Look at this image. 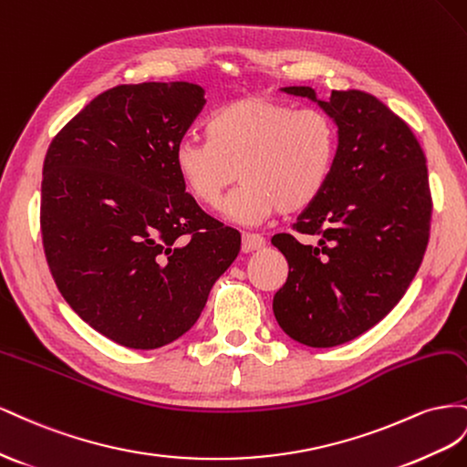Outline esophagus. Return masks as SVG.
<instances>
[{
	"label": "esophagus",
	"mask_w": 467,
	"mask_h": 467,
	"mask_svg": "<svg viewBox=\"0 0 467 467\" xmlns=\"http://www.w3.org/2000/svg\"><path fill=\"white\" fill-rule=\"evenodd\" d=\"M265 246V238L254 233H244L243 234V250L244 252H254V250H262Z\"/></svg>",
	"instance_id": "esophagus-1"
}]
</instances>
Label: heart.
Masks as SVG:
<instances>
[{
    "label": "heart",
    "instance_id": "obj_1",
    "mask_svg": "<svg viewBox=\"0 0 467 467\" xmlns=\"http://www.w3.org/2000/svg\"><path fill=\"white\" fill-rule=\"evenodd\" d=\"M205 135L178 142L176 171L195 202L209 209H219L241 178L243 188L226 203V215L241 224L313 205L338 150V130L327 113L265 96L223 105L209 117Z\"/></svg>",
    "mask_w": 467,
    "mask_h": 467
}]
</instances>
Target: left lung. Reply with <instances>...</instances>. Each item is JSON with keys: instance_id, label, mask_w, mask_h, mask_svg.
I'll return each mask as SVG.
<instances>
[{"instance_id": "8db88e82", "label": "left lung", "mask_w": 467, "mask_h": 467, "mask_svg": "<svg viewBox=\"0 0 467 467\" xmlns=\"http://www.w3.org/2000/svg\"><path fill=\"white\" fill-rule=\"evenodd\" d=\"M315 101L338 129L335 168L325 192L297 217L301 244L275 234L289 265L274 315L289 338L330 348L364 335L401 301L429 244L431 190L426 158L409 125L366 91L282 88Z\"/></svg>"}]
</instances>
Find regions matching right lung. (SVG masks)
<instances>
[{"mask_svg":"<svg viewBox=\"0 0 467 467\" xmlns=\"http://www.w3.org/2000/svg\"><path fill=\"white\" fill-rule=\"evenodd\" d=\"M190 82L103 91L50 142L41 231L52 277L109 340L154 350L202 315L241 234L185 193L174 150L205 105Z\"/></svg>","mask_w":467,"mask_h":467,"instance_id":"right-lung-1","label":"right lung"}]
</instances>
